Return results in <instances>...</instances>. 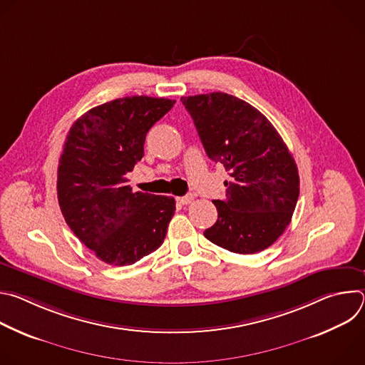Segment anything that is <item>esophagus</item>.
I'll return each instance as SVG.
<instances>
[{"label":"esophagus","instance_id":"34e87169","mask_svg":"<svg viewBox=\"0 0 365 365\" xmlns=\"http://www.w3.org/2000/svg\"><path fill=\"white\" fill-rule=\"evenodd\" d=\"M193 199H195V196H193L192 193H189V195H186V196L179 197V202H180L182 205H189V203L193 202Z\"/></svg>","mask_w":365,"mask_h":365}]
</instances>
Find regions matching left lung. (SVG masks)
<instances>
[{
	"label": "left lung",
	"mask_w": 365,
	"mask_h": 365,
	"mask_svg": "<svg viewBox=\"0 0 365 365\" xmlns=\"http://www.w3.org/2000/svg\"><path fill=\"white\" fill-rule=\"evenodd\" d=\"M207 158L224 165L227 199L203 235L237 254L266 250L290 224L299 197L293 155L273 124L248 102L212 92L182 96Z\"/></svg>",
	"instance_id": "1"
}]
</instances>
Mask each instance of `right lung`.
<instances>
[{
	"label": "right lung",
	"instance_id": "obj_1",
	"mask_svg": "<svg viewBox=\"0 0 365 365\" xmlns=\"http://www.w3.org/2000/svg\"><path fill=\"white\" fill-rule=\"evenodd\" d=\"M175 102L118 98L89 110L69 130L58 168L61 211L103 263L134 264L165 241L175 199L133 192L127 175L143 159L148 130Z\"/></svg>",
	"mask_w": 365,
	"mask_h": 365
}]
</instances>
